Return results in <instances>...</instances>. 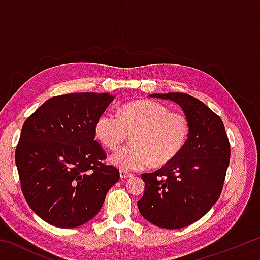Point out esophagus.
<instances>
[{"label": "esophagus", "instance_id": "1", "mask_svg": "<svg viewBox=\"0 0 260 260\" xmlns=\"http://www.w3.org/2000/svg\"><path fill=\"white\" fill-rule=\"evenodd\" d=\"M119 173H120V178H121V179H127V178H131L132 175H133V174L128 173V172H126V171H124V170H120V171H119Z\"/></svg>", "mask_w": 260, "mask_h": 260}]
</instances>
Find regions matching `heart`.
Instances as JSON below:
<instances>
[{
  "mask_svg": "<svg viewBox=\"0 0 260 260\" xmlns=\"http://www.w3.org/2000/svg\"><path fill=\"white\" fill-rule=\"evenodd\" d=\"M95 133L110 150L132 135L133 144L114 152L111 162L120 170L139 171L173 161L186 147L190 124L183 113L171 112L162 103L140 100L122 105L119 114L104 111L95 122Z\"/></svg>",
  "mask_w": 260,
  "mask_h": 260,
  "instance_id": "heart-1",
  "label": "heart"
}]
</instances>
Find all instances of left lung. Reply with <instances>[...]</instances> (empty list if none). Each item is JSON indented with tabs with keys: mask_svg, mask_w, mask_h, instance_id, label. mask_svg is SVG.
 <instances>
[{
	"mask_svg": "<svg viewBox=\"0 0 260 260\" xmlns=\"http://www.w3.org/2000/svg\"><path fill=\"white\" fill-rule=\"evenodd\" d=\"M171 100L183 110L190 134L181 153L152 173H143L140 213L153 225L178 230L191 225L212 208L220 197L231 159V144L217 113L184 93L153 94Z\"/></svg>",
	"mask_w": 260,
	"mask_h": 260,
	"instance_id": "left-lung-1",
	"label": "left lung"
}]
</instances>
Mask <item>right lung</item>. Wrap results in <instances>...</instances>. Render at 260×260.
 Instances as JSON below:
<instances>
[{
  "label": "right lung",
  "mask_w": 260,
  "mask_h": 260,
  "mask_svg": "<svg viewBox=\"0 0 260 260\" xmlns=\"http://www.w3.org/2000/svg\"><path fill=\"white\" fill-rule=\"evenodd\" d=\"M113 99L109 93L54 96L24 122L15 152L20 188L29 208L50 225L89 221L120 178L95 140V122Z\"/></svg>",
  "instance_id": "right-lung-1"
}]
</instances>
